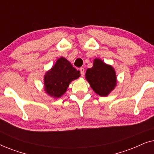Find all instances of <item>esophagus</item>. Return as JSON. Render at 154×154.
I'll use <instances>...</instances> for the list:
<instances>
[{
    "label": "esophagus",
    "instance_id": "obj_1",
    "mask_svg": "<svg viewBox=\"0 0 154 154\" xmlns=\"http://www.w3.org/2000/svg\"><path fill=\"white\" fill-rule=\"evenodd\" d=\"M80 71H81V76H83L84 72H85V69H84V68H83V67H81V68H80Z\"/></svg>",
    "mask_w": 154,
    "mask_h": 154
}]
</instances>
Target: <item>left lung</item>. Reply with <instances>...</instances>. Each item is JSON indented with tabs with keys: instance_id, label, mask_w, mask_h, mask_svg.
Here are the masks:
<instances>
[{
	"instance_id": "left-lung-1",
	"label": "left lung",
	"mask_w": 154,
	"mask_h": 154,
	"mask_svg": "<svg viewBox=\"0 0 154 154\" xmlns=\"http://www.w3.org/2000/svg\"><path fill=\"white\" fill-rule=\"evenodd\" d=\"M85 79L92 90L101 97L108 95L116 86L115 70L100 59H94L93 66L87 69Z\"/></svg>"
}]
</instances>
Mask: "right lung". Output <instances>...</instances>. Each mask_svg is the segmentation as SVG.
I'll return each mask as SVG.
<instances>
[{
	"instance_id": "add662e5",
	"label": "right lung",
	"mask_w": 154,
	"mask_h": 154,
	"mask_svg": "<svg viewBox=\"0 0 154 154\" xmlns=\"http://www.w3.org/2000/svg\"><path fill=\"white\" fill-rule=\"evenodd\" d=\"M81 73L64 57L59 58L52 69L44 75V88L47 93L59 98L66 92L69 84Z\"/></svg>"
}]
</instances>
